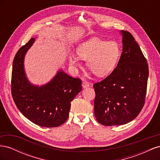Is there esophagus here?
Listing matches in <instances>:
<instances>
[{"mask_svg":"<svg viewBox=\"0 0 160 160\" xmlns=\"http://www.w3.org/2000/svg\"><path fill=\"white\" fill-rule=\"evenodd\" d=\"M82 86H83V88H89V82H88V81H84L83 82V83H82Z\"/></svg>","mask_w":160,"mask_h":160,"instance_id":"esophagus-1","label":"esophagus"}]
</instances>
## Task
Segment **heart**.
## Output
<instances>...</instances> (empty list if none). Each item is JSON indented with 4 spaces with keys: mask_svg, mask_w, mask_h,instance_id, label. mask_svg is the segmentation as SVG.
<instances>
[{
    "mask_svg": "<svg viewBox=\"0 0 160 160\" xmlns=\"http://www.w3.org/2000/svg\"><path fill=\"white\" fill-rule=\"evenodd\" d=\"M77 52L81 59L87 61L88 69L98 77L109 74L115 69L121 55V49L118 42H107L99 38L92 37L81 43ZM75 53L69 55V62L79 65V58Z\"/></svg>",
    "mask_w": 160,
    "mask_h": 160,
    "instance_id": "1",
    "label": "heart"
}]
</instances>
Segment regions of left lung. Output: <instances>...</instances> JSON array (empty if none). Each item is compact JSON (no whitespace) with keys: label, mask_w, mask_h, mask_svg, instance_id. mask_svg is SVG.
I'll use <instances>...</instances> for the list:
<instances>
[{"label":"left lung","mask_w":160,"mask_h":160,"mask_svg":"<svg viewBox=\"0 0 160 160\" xmlns=\"http://www.w3.org/2000/svg\"><path fill=\"white\" fill-rule=\"evenodd\" d=\"M123 51L111 73L93 85L94 112L97 121L106 126L126 124L142 111L146 99L148 65L128 31H122Z\"/></svg>","instance_id":"1"}]
</instances>
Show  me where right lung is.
<instances>
[{
  "instance_id": "add662e5",
  "label": "right lung",
  "mask_w": 160,
  "mask_h": 160,
  "mask_svg": "<svg viewBox=\"0 0 160 160\" xmlns=\"http://www.w3.org/2000/svg\"><path fill=\"white\" fill-rule=\"evenodd\" d=\"M35 40L31 38L14 58L12 96L18 110L32 123L41 127H58L68 119L71 102L82 89L81 80L61 70L44 85L31 84L25 74L24 59Z\"/></svg>"
}]
</instances>
